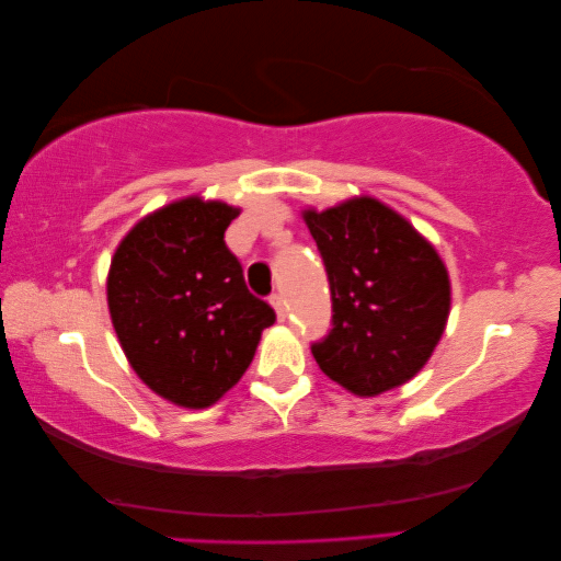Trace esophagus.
I'll use <instances>...</instances> for the list:
<instances>
[{
	"label": "esophagus",
	"mask_w": 561,
	"mask_h": 561,
	"mask_svg": "<svg viewBox=\"0 0 561 561\" xmlns=\"http://www.w3.org/2000/svg\"><path fill=\"white\" fill-rule=\"evenodd\" d=\"M270 304L274 306V311H277V318H279V320L287 318V313H289V306H287V299H284L282 294H272Z\"/></svg>",
	"instance_id": "34e87169"
}]
</instances>
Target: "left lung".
I'll use <instances>...</instances> for the list:
<instances>
[{
  "mask_svg": "<svg viewBox=\"0 0 561 561\" xmlns=\"http://www.w3.org/2000/svg\"><path fill=\"white\" fill-rule=\"evenodd\" d=\"M332 296V328L311 344L328 378L374 398L422 371L450 311V282L434 245L398 211L354 197L306 209Z\"/></svg>",
  "mask_w": 561,
  "mask_h": 561,
  "instance_id": "left-lung-1",
  "label": "left lung"
}]
</instances>
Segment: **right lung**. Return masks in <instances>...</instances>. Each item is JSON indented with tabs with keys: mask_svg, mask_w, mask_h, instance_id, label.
I'll return each instance as SVG.
<instances>
[{
	"mask_svg": "<svg viewBox=\"0 0 561 561\" xmlns=\"http://www.w3.org/2000/svg\"><path fill=\"white\" fill-rule=\"evenodd\" d=\"M236 207L178 199L135 224L108 272V308L135 374L173 404L202 410L233 388L277 316L248 291L224 231Z\"/></svg>",
	"mask_w": 561,
	"mask_h": 561,
	"instance_id": "1",
	"label": "right lung"
}]
</instances>
